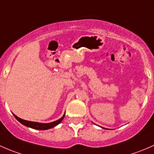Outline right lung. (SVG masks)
Masks as SVG:
<instances>
[{"label": "right lung", "instance_id": "add662e5", "mask_svg": "<svg viewBox=\"0 0 154 154\" xmlns=\"http://www.w3.org/2000/svg\"><path fill=\"white\" fill-rule=\"evenodd\" d=\"M64 116L65 115L61 117L60 119L57 120V121L53 122H51V123H47V124H42V123L26 121V120H23V119H22L18 118V117L16 116L15 115H14V116L16 118V119L18 120V122H20L21 124L25 125V126L29 127V128H33V129H36V130H47V129H50V128H53V127L56 126L57 125H58L59 123H61V122L62 121L63 119L64 118Z\"/></svg>", "mask_w": 154, "mask_h": 154}]
</instances>
